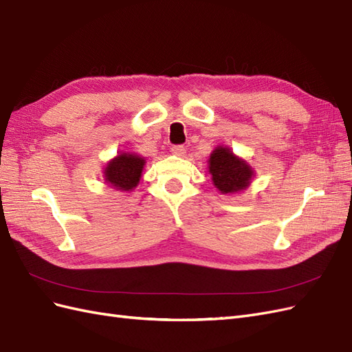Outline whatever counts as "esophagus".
I'll list each match as a JSON object with an SVG mask.
<instances>
[{"mask_svg": "<svg viewBox=\"0 0 352 352\" xmlns=\"http://www.w3.org/2000/svg\"><path fill=\"white\" fill-rule=\"evenodd\" d=\"M170 151L174 153L175 156H184V153H186V147L184 146H173V148H170Z\"/></svg>", "mask_w": 352, "mask_h": 352, "instance_id": "1", "label": "esophagus"}]
</instances>
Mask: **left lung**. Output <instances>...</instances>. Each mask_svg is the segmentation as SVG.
I'll return each instance as SVG.
<instances>
[{
    "label": "left lung",
    "mask_w": 352,
    "mask_h": 352,
    "mask_svg": "<svg viewBox=\"0 0 352 352\" xmlns=\"http://www.w3.org/2000/svg\"><path fill=\"white\" fill-rule=\"evenodd\" d=\"M210 174L221 193H235L250 184L253 170L229 148L217 147L210 157Z\"/></svg>",
    "instance_id": "obj_1"
}]
</instances>
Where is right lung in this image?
<instances>
[{"mask_svg": "<svg viewBox=\"0 0 352 352\" xmlns=\"http://www.w3.org/2000/svg\"><path fill=\"white\" fill-rule=\"evenodd\" d=\"M146 160L140 156L123 153L113 159L105 168V182L114 186L117 190H132L140 183L141 173Z\"/></svg>", "mask_w": 352, "mask_h": 352, "instance_id": "obj_1", "label": "right lung"}]
</instances>
